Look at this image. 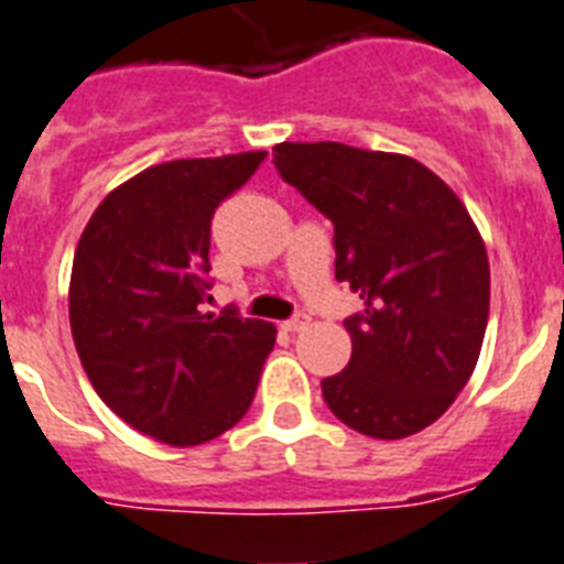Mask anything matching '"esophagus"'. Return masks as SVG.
Returning a JSON list of instances; mask_svg holds the SVG:
<instances>
[{
	"label": "esophagus",
	"instance_id": "34e87169",
	"mask_svg": "<svg viewBox=\"0 0 564 564\" xmlns=\"http://www.w3.org/2000/svg\"><path fill=\"white\" fill-rule=\"evenodd\" d=\"M307 325H311V316H307V314H296V316H293V319H288L285 325H282V328H285L288 334H300V330H305Z\"/></svg>",
	"mask_w": 564,
	"mask_h": 564
}]
</instances>
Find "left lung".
Listing matches in <instances>:
<instances>
[{
    "label": "left lung",
    "mask_w": 564,
    "mask_h": 564,
    "mask_svg": "<svg viewBox=\"0 0 564 564\" xmlns=\"http://www.w3.org/2000/svg\"><path fill=\"white\" fill-rule=\"evenodd\" d=\"M273 165L334 223L336 279L365 300L345 319L348 368L322 397L373 440L420 433L468 384L488 328V250L468 208L402 153L282 142Z\"/></svg>",
    "instance_id": "obj_1"
}]
</instances>
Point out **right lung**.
I'll return each mask as SVG.
<instances>
[{"instance_id":"obj_1","label":"right lung","mask_w":564,"mask_h":564,"mask_svg":"<svg viewBox=\"0 0 564 564\" xmlns=\"http://www.w3.org/2000/svg\"><path fill=\"white\" fill-rule=\"evenodd\" d=\"M264 151L173 159L113 187L76 245L70 334L94 391L173 447L216 440L248 413L271 322L210 314V219Z\"/></svg>"}]
</instances>
